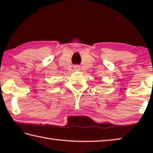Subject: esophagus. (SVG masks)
<instances>
[{
	"label": "esophagus",
	"mask_w": 153,
	"mask_h": 153,
	"mask_svg": "<svg viewBox=\"0 0 153 153\" xmlns=\"http://www.w3.org/2000/svg\"><path fill=\"white\" fill-rule=\"evenodd\" d=\"M75 70H79V67L78 66H76L74 67Z\"/></svg>",
	"instance_id": "34e87169"
}]
</instances>
